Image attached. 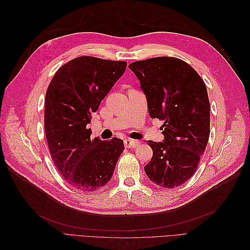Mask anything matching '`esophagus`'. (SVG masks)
<instances>
[{"instance_id":"1","label":"esophagus","mask_w":250,"mask_h":250,"mask_svg":"<svg viewBox=\"0 0 250 250\" xmlns=\"http://www.w3.org/2000/svg\"><path fill=\"white\" fill-rule=\"evenodd\" d=\"M124 144L127 148H134L139 145V142L135 140H131V139H125Z\"/></svg>"}]
</instances>
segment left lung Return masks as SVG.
Listing matches in <instances>:
<instances>
[{
	"mask_svg": "<svg viewBox=\"0 0 250 250\" xmlns=\"http://www.w3.org/2000/svg\"><path fill=\"white\" fill-rule=\"evenodd\" d=\"M147 97L152 119L164 121L165 142L149 141L153 156L149 179L161 188L185 184L197 170L209 137V101L206 83L176 57H154L129 64Z\"/></svg>",
	"mask_w": 250,
	"mask_h": 250,
	"instance_id": "obj_1",
	"label": "left lung"
}]
</instances>
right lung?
Wrapping results in <instances>:
<instances>
[{
    "mask_svg": "<svg viewBox=\"0 0 250 250\" xmlns=\"http://www.w3.org/2000/svg\"><path fill=\"white\" fill-rule=\"evenodd\" d=\"M126 62L80 56L60 66L44 99V132L50 154L64 181L82 192H94L112 177L123 140L90 138L86 125Z\"/></svg>",
    "mask_w": 250,
    "mask_h": 250,
    "instance_id": "right-lung-1",
    "label": "right lung"
}]
</instances>
